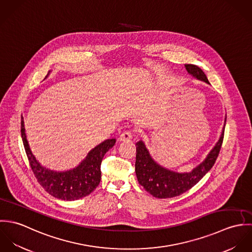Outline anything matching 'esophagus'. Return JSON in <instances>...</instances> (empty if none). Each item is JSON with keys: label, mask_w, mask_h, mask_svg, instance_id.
<instances>
[{"label": "esophagus", "mask_w": 252, "mask_h": 252, "mask_svg": "<svg viewBox=\"0 0 252 252\" xmlns=\"http://www.w3.org/2000/svg\"><path fill=\"white\" fill-rule=\"evenodd\" d=\"M134 136V133L131 130H126L124 131L120 137H119V141H127V140H131Z\"/></svg>", "instance_id": "obj_1"}]
</instances>
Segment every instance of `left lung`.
<instances>
[{
	"label": "left lung",
	"instance_id": "left-lung-1",
	"mask_svg": "<svg viewBox=\"0 0 252 252\" xmlns=\"http://www.w3.org/2000/svg\"><path fill=\"white\" fill-rule=\"evenodd\" d=\"M186 71L207 83H210L207 75L198 66L192 64L185 65ZM226 122V118H225ZM224 138V129L216 146L209 153L203 163L192 172L179 174L167 170L158 165L149 155L148 150L142 141L138 142L136 155V175L139 183L153 197L167 199L180 196L197 184L203 177L213 168L218 157Z\"/></svg>",
	"mask_w": 252,
	"mask_h": 252
}]
</instances>
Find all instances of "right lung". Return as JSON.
Returning <instances> with one entry per match:
<instances>
[{
    "label": "right lung",
    "mask_w": 252,
    "mask_h": 252,
    "mask_svg": "<svg viewBox=\"0 0 252 252\" xmlns=\"http://www.w3.org/2000/svg\"><path fill=\"white\" fill-rule=\"evenodd\" d=\"M21 138L29 165L37 182L51 196L65 201L83 198L96 189L101 181L102 160L115 144V139L107 140L93 148L75 169L57 173L41 167L32 154L26 140L23 117H21Z\"/></svg>",
    "instance_id": "obj_1"
}]
</instances>
